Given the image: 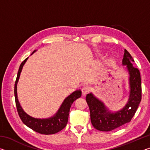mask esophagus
<instances>
[{"instance_id":"obj_1","label":"esophagus","mask_w":150,"mask_h":150,"mask_svg":"<svg viewBox=\"0 0 150 150\" xmlns=\"http://www.w3.org/2000/svg\"><path fill=\"white\" fill-rule=\"evenodd\" d=\"M89 92V87L88 86H84L82 88V95L85 96L87 95V94Z\"/></svg>"}]
</instances>
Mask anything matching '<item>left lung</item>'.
I'll list each match as a JSON object with an SVG mask.
<instances>
[{"instance_id":"obj_1","label":"left lung","mask_w":150,"mask_h":150,"mask_svg":"<svg viewBox=\"0 0 150 150\" xmlns=\"http://www.w3.org/2000/svg\"><path fill=\"white\" fill-rule=\"evenodd\" d=\"M134 62L128 51L124 50L122 65H126L129 73L130 95L125 106L115 112H111L102 101L93 93L87 94L86 101L89 107L91 121L96 130L108 132L115 130L130 122L135 115L142 99V84L140 73L138 68L134 67Z\"/></svg>"}]
</instances>
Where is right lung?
Returning <instances> with one entry per match:
<instances>
[{
  "mask_svg": "<svg viewBox=\"0 0 150 150\" xmlns=\"http://www.w3.org/2000/svg\"><path fill=\"white\" fill-rule=\"evenodd\" d=\"M35 52V50L32 52V54H34ZM28 58L24 59L20 64L16 80L15 81L14 96L18 113V115L20 119L22 120V122L28 127H29L30 128H31L32 130L36 132L42 134H45V135L57 133L58 132L63 130L67 125L71 106L77 98L81 97V91L80 89L75 91L71 94L70 95L68 96L67 98H65L59 110L52 117L41 119L33 118L32 116L27 115L21 107L18 99L17 83L19 79L20 73L22 71V67H23L24 65L27 61Z\"/></svg>",
  "mask_w": 150,
  "mask_h": 150,
  "instance_id": "add662e5",
  "label": "right lung"
}]
</instances>
